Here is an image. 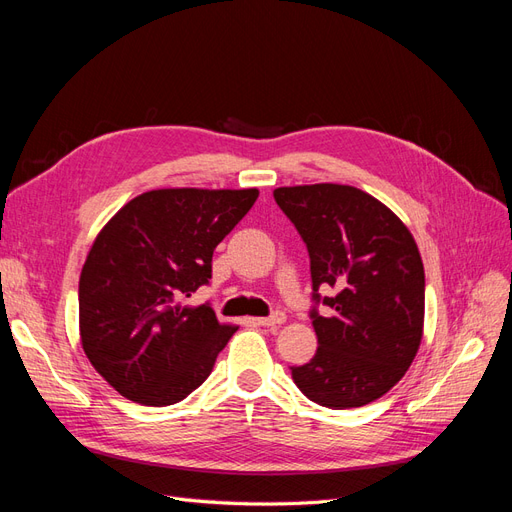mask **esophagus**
<instances>
[{
	"label": "esophagus",
	"mask_w": 512,
	"mask_h": 512,
	"mask_svg": "<svg viewBox=\"0 0 512 512\" xmlns=\"http://www.w3.org/2000/svg\"><path fill=\"white\" fill-rule=\"evenodd\" d=\"M256 322L260 327H277V324H284L286 322V314L284 312H275L267 318H256Z\"/></svg>",
	"instance_id": "1"
}]
</instances>
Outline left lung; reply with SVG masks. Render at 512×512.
I'll return each instance as SVG.
<instances>
[{
    "label": "left lung",
    "instance_id": "1",
    "mask_svg": "<svg viewBox=\"0 0 512 512\" xmlns=\"http://www.w3.org/2000/svg\"><path fill=\"white\" fill-rule=\"evenodd\" d=\"M275 203L309 252L318 337L314 359L292 380L316 404L333 410L376 401L404 378L423 339L425 271L412 232L367 192L339 183L277 188ZM338 288L320 298L317 288Z\"/></svg>",
    "mask_w": 512,
    "mask_h": 512
}]
</instances>
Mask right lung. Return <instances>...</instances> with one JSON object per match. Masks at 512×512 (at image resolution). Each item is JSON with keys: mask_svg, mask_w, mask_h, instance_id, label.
Listing matches in <instances>:
<instances>
[{"mask_svg": "<svg viewBox=\"0 0 512 512\" xmlns=\"http://www.w3.org/2000/svg\"><path fill=\"white\" fill-rule=\"evenodd\" d=\"M256 198V188L151 190L98 232L79 280V329L119 395L173 406L209 378L237 327L183 301L209 284L213 250Z\"/></svg>", "mask_w": 512, "mask_h": 512, "instance_id": "1", "label": "right lung"}]
</instances>
